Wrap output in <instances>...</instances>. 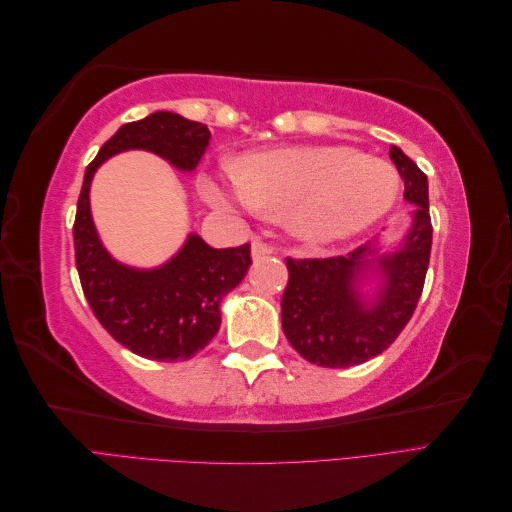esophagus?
I'll list each match as a JSON object with an SVG mask.
<instances>
[{
    "label": "esophagus",
    "mask_w": 512,
    "mask_h": 512,
    "mask_svg": "<svg viewBox=\"0 0 512 512\" xmlns=\"http://www.w3.org/2000/svg\"><path fill=\"white\" fill-rule=\"evenodd\" d=\"M271 254H275V250H273V247H271L269 243L260 241V239H254V241H252V258H254V260H262V258L271 256Z\"/></svg>",
    "instance_id": "esophagus-1"
}]
</instances>
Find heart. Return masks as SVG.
Masks as SVG:
<instances>
[{
	"mask_svg": "<svg viewBox=\"0 0 512 512\" xmlns=\"http://www.w3.org/2000/svg\"><path fill=\"white\" fill-rule=\"evenodd\" d=\"M213 205L282 218L294 239L324 247L363 235L395 205L399 175L348 145L282 147L243 156L226 181L200 179Z\"/></svg>",
	"mask_w": 512,
	"mask_h": 512,
	"instance_id": "1",
	"label": "heart"
}]
</instances>
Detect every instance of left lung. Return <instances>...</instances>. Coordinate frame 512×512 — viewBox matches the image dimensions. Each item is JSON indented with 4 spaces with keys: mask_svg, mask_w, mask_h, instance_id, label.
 <instances>
[{
    "mask_svg": "<svg viewBox=\"0 0 512 512\" xmlns=\"http://www.w3.org/2000/svg\"><path fill=\"white\" fill-rule=\"evenodd\" d=\"M412 211L395 245L371 241L348 256L292 260L282 297V329L303 359L322 367H352L389 348L421 299L431 254L427 177L404 151L391 147ZM376 281L369 298L360 290Z\"/></svg>",
    "mask_w": 512,
    "mask_h": 512,
    "instance_id": "obj_1",
    "label": "left lung"
}]
</instances>
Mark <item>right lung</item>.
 <instances>
[{"label": "right lung", "instance_id": "add662e5", "mask_svg": "<svg viewBox=\"0 0 512 512\" xmlns=\"http://www.w3.org/2000/svg\"><path fill=\"white\" fill-rule=\"evenodd\" d=\"M211 132L198 121L158 111L121 126L85 170L74 220V254L89 307L121 346L151 361H185L220 331V303L252 265L250 243L215 250L203 237L188 239L164 265L136 269L106 250L91 218L89 190L96 170L117 153H156L181 173H192Z\"/></svg>", "mask_w": 512, "mask_h": 512}]
</instances>
